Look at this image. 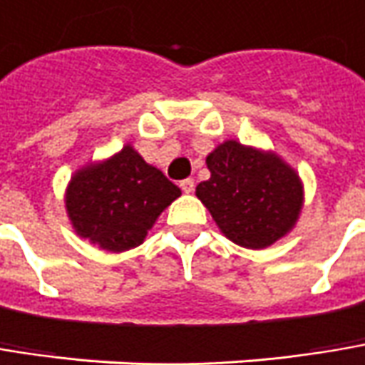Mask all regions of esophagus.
<instances>
[{
    "mask_svg": "<svg viewBox=\"0 0 365 365\" xmlns=\"http://www.w3.org/2000/svg\"><path fill=\"white\" fill-rule=\"evenodd\" d=\"M180 189H182L185 193H193V191H195V180H193V178L180 180Z\"/></svg>",
    "mask_w": 365,
    "mask_h": 365,
    "instance_id": "34e87169",
    "label": "esophagus"
}]
</instances>
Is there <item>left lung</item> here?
Masks as SVG:
<instances>
[{"label": "left lung", "mask_w": 365, "mask_h": 365, "mask_svg": "<svg viewBox=\"0 0 365 365\" xmlns=\"http://www.w3.org/2000/svg\"><path fill=\"white\" fill-rule=\"evenodd\" d=\"M205 164L212 176L197 185L195 195L226 239L241 247L266 249L295 228L303 182L278 153L228 139Z\"/></svg>", "instance_id": "left-lung-1"}]
</instances>
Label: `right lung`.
Masks as SVG:
<instances>
[{
  "mask_svg": "<svg viewBox=\"0 0 365 365\" xmlns=\"http://www.w3.org/2000/svg\"><path fill=\"white\" fill-rule=\"evenodd\" d=\"M180 189L133 145L78 168L66 187V214L81 239L122 253L141 245Z\"/></svg>",
  "mask_w": 365,
  "mask_h": 365,
  "instance_id": "1",
  "label": "right lung"
}]
</instances>
